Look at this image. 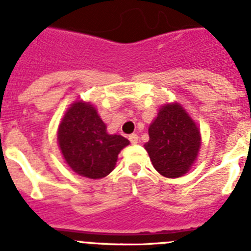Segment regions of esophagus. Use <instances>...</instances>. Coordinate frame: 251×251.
Listing matches in <instances>:
<instances>
[{
    "instance_id": "obj_1",
    "label": "esophagus",
    "mask_w": 251,
    "mask_h": 251,
    "mask_svg": "<svg viewBox=\"0 0 251 251\" xmlns=\"http://www.w3.org/2000/svg\"><path fill=\"white\" fill-rule=\"evenodd\" d=\"M128 140H130V142L132 144H136V143H138V136L136 135V133H132V135L128 136Z\"/></svg>"
}]
</instances>
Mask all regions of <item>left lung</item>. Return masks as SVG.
Returning a JSON list of instances; mask_svg holds the SVG:
<instances>
[{"instance_id":"obj_1","label":"left lung","mask_w":251,"mask_h":251,"mask_svg":"<svg viewBox=\"0 0 251 251\" xmlns=\"http://www.w3.org/2000/svg\"><path fill=\"white\" fill-rule=\"evenodd\" d=\"M154 169L165 177H179L189 170L201 148V132L179 104L161 108L149 126L144 144Z\"/></svg>"}]
</instances>
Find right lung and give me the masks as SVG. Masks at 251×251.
<instances>
[{"label":"right lung","instance_id":"add662e5","mask_svg":"<svg viewBox=\"0 0 251 251\" xmlns=\"http://www.w3.org/2000/svg\"><path fill=\"white\" fill-rule=\"evenodd\" d=\"M58 142L68 165L93 179L109 175L118 154L130 143L120 135H108L95 107L83 102L74 103L67 110L58 128Z\"/></svg>","mask_w":251,"mask_h":251}]
</instances>
